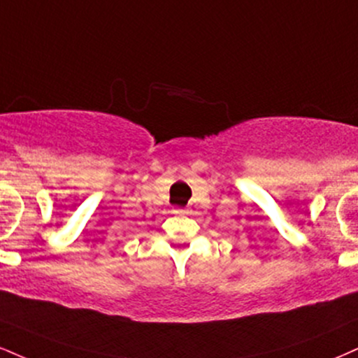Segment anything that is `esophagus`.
I'll use <instances>...</instances> for the list:
<instances>
[{"mask_svg":"<svg viewBox=\"0 0 358 358\" xmlns=\"http://www.w3.org/2000/svg\"><path fill=\"white\" fill-rule=\"evenodd\" d=\"M176 215H185V210H175Z\"/></svg>","mask_w":358,"mask_h":358,"instance_id":"esophagus-1","label":"esophagus"}]
</instances>
